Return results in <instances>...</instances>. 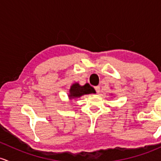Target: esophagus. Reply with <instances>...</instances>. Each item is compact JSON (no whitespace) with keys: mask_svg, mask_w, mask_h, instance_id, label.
<instances>
[{"mask_svg":"<svg viewBox=\"0 0 161 161\" xmlns=\"http://www.w3.org/2000/svg\"><path fill=\"white\" fill-rule=\"evenodd\" d=\"M94 88H95L96 92H97V93H100V86H95Z\"/></svg>","mask_w":161,"mask_h":161,"instance_id":"obj_1","label":"esophagus"}]
</instances>
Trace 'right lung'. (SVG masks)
<instances>
[{
	"label": "right lung",
	"mask_w": 161,
	"mask_h": 161,
	"mask_svg": "<svg viewBox=\"0 0 161 161\" xmlns=\"http://www.w3.org/2000/svg\"><path fill=\"white\" fill-rule=\"evenodd\" d=\"M96 91L89 84H85L84 85L81 86L78 83H74L71 86L68 93V99L71 101L74 99L80 98L82 96L85 94H91L95 93Z\"/></svg>",
	"instance_id": "add662e5"
}]
</instances>
